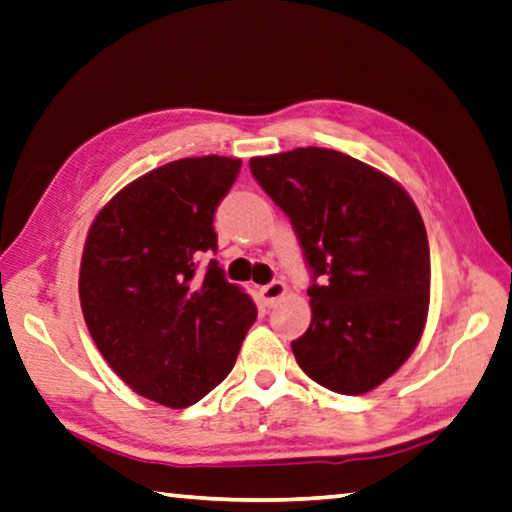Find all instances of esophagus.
<instances>
[{
    "label": "esophagus",
    "instance_id": "obj_1",
    "mask_svg": "<svg viewBox=\"0 0 512 512\" xmlns=\"http://www.w3.org/2000/svg\"><path fill=\"white\" fill-rule=\"evenodd\" d=\"M259 293H262L266 304H275L277 300H282V297L286 295V284L282 280H273V282H268L266 286L259 288Z\"/></svg>",
    "mask_w": 512,
    "mask_h": 512
}]
</instances>
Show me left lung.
I'll use <instances>...</instances> for the list:
<instances>
[{
  "label": "left lung",
  "instance_id": "obj_1",
  "mask_svg": "<svg viewBox=\"0 0 512 512\" xmlns=\"http://www.w3.org/2000/svg\"><path fill=\"white\" fill-rule=\"evenodd\" d=\"M250 172L291 219L311 271L297 365L338 394H365L410 358L430 306L421 212L376 167L324 147L255 156Z\"/></svg>",
  "mask_w": 512,
  "mask_h": 512
}]
</instances>
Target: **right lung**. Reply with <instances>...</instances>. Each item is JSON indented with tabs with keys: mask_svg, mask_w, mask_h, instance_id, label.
Returning <instances> with one entry per match:
<instances>
[{
	"mask_svg": "<svg viewBox=\"0 0 512 512\" xmlns=\"http://www.w3.org/2000/svg\"><path fill=\"white\" fill-rule=\"evenodd\" d=\"M241 161L179 159L120 190L89 228L80 304L102 358L125 383L174 410L212 392L235 367L257 306L226 280L212 221Z\"/></svg>",
	"mask_w": 512,
	"mask_h": 512,
	"instance_id": "obj_1",
	"label": "right lung"
}]
</instances>
